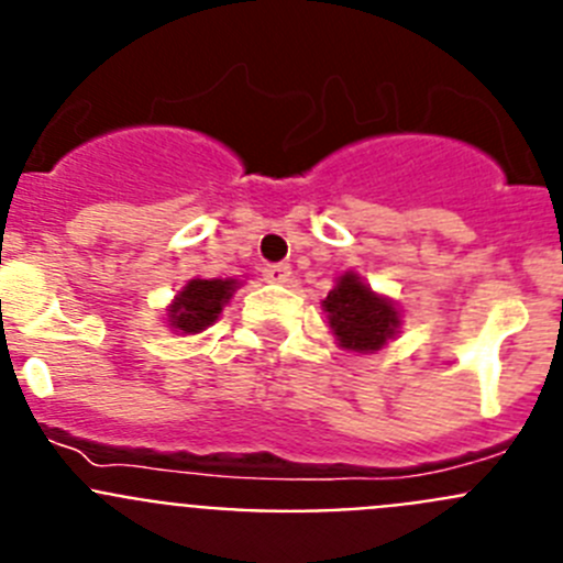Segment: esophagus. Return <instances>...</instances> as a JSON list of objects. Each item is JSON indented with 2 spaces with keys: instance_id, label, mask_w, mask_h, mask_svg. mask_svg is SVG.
Returning <instances> with one entry per match:
<instances>
[{
  "instance_id": "1",
  "label": "esophagus",
  "mask_w": 563,
  "mask_h": 563,
  "mask_svg": "<svg viewBox=\"0 0 563 563\" xmlns=\"http://www.w3.org/2000/svg\"><path fill=\"white\" fill-rule=\"evenodd\" d=\"M262 273H265V278L267 282H273V285H287L292 276L290 265H267Z\"/></svg>"
}]
</instances>
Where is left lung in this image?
<instances>
[{
    "mask_svg": "<svg viewBox=\"0 0 563 563\" xmlns=\"http://www.w3.org/2000/svg\"><path fill=\"white\" fill-rule=\"evenodd\" d=\"M338 346L350 352H377L400 332V310L386 296L363 285L357 273L338 276L335 287L321 301Z\"/></svg>",
    "mask_w": 563,
    "mask_h": 563,
    "instance_id": "8db88e82",
    "label": "left lung"
}]
</instances>
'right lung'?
I'll return each mask as SVG.
<instances>
[{"label":"right lung","instance_id":"1","mask_svg":"<svg viewBox=\"0 0 563 563\" xmlns=\"http://www.w3.org/2000/svg\"><path fill=\"white\" fill-rule=\"evenodd\" d=\"M236 285V278H191L168 305V327L183 335L208 330L231 301Z\"/></svg>","mask_w":563,"mask_h":563}]
</instances>
